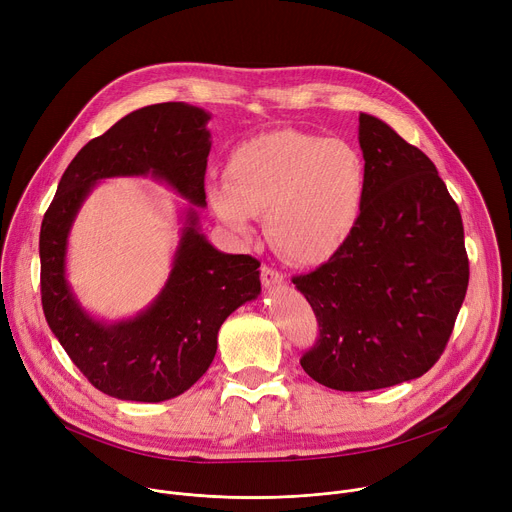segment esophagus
<instances>
[{
    "instance_id": "1",
    "label": "esophagus",
    "mask_w": 512,
    "mask_h": 512,
    "mask_svg": "<svg viewBox=\"0 0 512 512\" xmlns=\"http://www.w3.org/2000/svg\"><path fill=\"white\" fill-rule=\"evenodd\" d=\"M261 283H263V287L271 289V287H277V285L285 283V275H283L281 271L273 269V267L263 265V267H261Z\"/></svg>"
}]
</instances>
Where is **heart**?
Listing matches in <instances>:
<instances>
[{"mask_svg": "<svg viewBox=\"0 0 512 512\" xmlns=\"http://www.w3.org/2000/svg\"><path fill=\"white\" fill-rule=\"evenodd\" d=\"M367 162L346 139L275 129L235 145L225 180L206 184L214 216L241 239L265 214L273 247L298 265H322L352 239L367 198Z\"/></svg>", "mask_w": 512, "mask_h": 512, "instance_id": "b5f03b06", "label": "heart"}]
</instances>
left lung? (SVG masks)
<instances>
[{"mask_svg":"<svg viewBox=\"0 0 512 512\" xmlns=\"http://www.w3.org/2000/svg\"><path fill=\"white\" fill-rule=\"evenodd\" d=\"M367 198L346 247L294 277L320 338L304 371L336 391H375L427 373L468 289L460 208L433 162L385 121L360 113Z\"/></svg>","mask_w":512,"mask_h":512,"instance_id":"1","label":"left lung"}]
</instances>
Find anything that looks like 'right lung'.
Instances as JSON below:
<instances>
[{
    "label": "right lung",
    "instance_id": "add662e5",
    "mask_svg": "<svg viewBox=\"0 0 512 512\" xmlns=\"http://www.w3.org/2000/svg\"><path fill=\"white\" fill-rule=\"evenodd\" d=\"M210 113L188 103L137 109L91 139L62 174L40 229V287L46 322L93 387L121 401L160 403L188 391L210 367L223 322L261 294L259 261L214 249L198 223L206 206L204 174ZM166 181L191 204L171 275L137 317H91L65 279L71 223L97 181L147 175Z\"/></svg>",
    "mask_w": 512,
    "mask_h": 512
}]
</instances>
